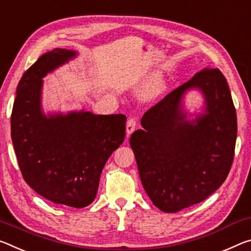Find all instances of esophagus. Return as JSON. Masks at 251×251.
Instances as JSON below:
<instances>
[{"label":"esophagus","instance_id":"esophagus-1","mask_svg":"<svg viewBox=\"0 0 251 251\" xmlns=\"http://www.w3.org/2000/svg\"><path fill=\"white\" fill-rule=\"evenodd\" d=\"M137 118L136 117H130L128 121H127L126 123V132H127V135H130L132 134L135 128H136L137 126Z\"/></svg>","mask_w":251,"mask_h":251}]
</instances>
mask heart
<instances>
[{"instance_id": "1", "label": "heart", "mask_w": 251, "mask_h": 251, "mask_svg": "<svg viewBox=\"0 0 251 251\" xmlns=\"http://www.w3.org/2000/svg\"><path fill=\"white\" fill-rule=\"evenodd\" d=\"M161 89H162V86H161V85H155V86L153 87V89H152V94L160 93Z\"/></svg>"}]
</instances>
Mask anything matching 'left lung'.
<instances>
[{
  "mask_svg": "<svg viewBox=\"0 0 251 251\" xmlns=\"http://www.w3.org/2000/svg\"><path fill=\"white\" fill-rule=\"evenodd\" d=\"M199 88L207 114L185 121L182 94ZM143 129L130 136L142 184L153 204L178 212L200 203L219 189L231 169L237 114L226 79L217 68L199 71L146 111Z\"/></svg>",
  "mask_w": 251,
  "mask_h": 251,
  "instance_id": "obj_1",
  "label": "left lung"
}]
</instances>
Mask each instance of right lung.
Listing matches in <instances>:
<instances>
[{"instance_id": "1", "label": "right lung", "mask_w": 251, "mask_h": 251, "mask_svg": "<svg viewBox=\"0 0 251 251\" xmlns=\"http://www.w3.org/2000/svg\"><path fill=\"white\" fill-rule=\"evenodd\" d=\"M75 54L54 49L23 74L12 109L11 136L22 176L35 192L55 204L83 208L95 200L107 160L124 142L126 116L42 114V78Z\"/></svg>"}]
</instances>
